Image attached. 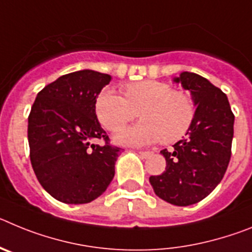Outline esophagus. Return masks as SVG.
Segmentation results:
<instances>
[{
    "label": "esophagus",
    "instance_id": "esophagus-1",
    "mask_svg": "<svg viewBox=\"0 0 252 252\" xmlns=\"http://www.w3.org/2000/svg\"><path fill=\"white\" fill-rule=\"evenodd\" d=\"M151 151H139V155L141 158H149L151 155Z\"/></svg>",
    "mask_w": 252,
    "mask_h": 252
}]
</instances>
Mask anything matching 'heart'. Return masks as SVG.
<instances>
[{
  "instance_id": "heart-1",
  "label": "heart",
  "mask_w": 252,
  "mask_h": 252,
  "mask_svg": "<svg viewBox=\"0 0 252 252\" xmlns=\"http://www.w3.org/2000/svg\"><path fill=\"white\" fill-rule=\"evenodd\" d=\"M125 97L113 90L101 91L94 110L98 121L111 132H117L136 119L142 121L116 136L126 146H144L161 140L171 144L186 136L195 117V104L188 93L157 81L130 83L124 88Z\"/></svg>"
}]
</instances>
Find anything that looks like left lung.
I'll use <instances>...</instances> for the list:
<instances>
[{"instance_id":"left-lung-1","label":"left lung","mask_w":252,"mask_h":252,"mask_svg":"<svg viewBox=\"0 0 252 252\" xmlns=\"http://www.w3.org/2000/svg\"><path fill=\"white\" fill-rule=\"evenodd\" d=\"M174 82L192 94L194 121L170 151H160L166 160L165 171L149 180L162 201L186 207L206 198L223 178L231 159L235 116L227 95L206 78L183 72Z\"/></svg>"}]
</instances>
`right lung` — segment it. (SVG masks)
I'll return each mask as SVG.
<instances>
[{"instance_id":"add662e5","label":"right lung","mask_w":252,"mask_h":252,"mask_svg":"<svg viewBox=\"0 0 252 252\" xmlns=\"http://www.w3.org/2000/svg\"><path fill=\"white\" fill-rule=\"evenodd\" d=\"M111 75L90 69L62 75L36 95L29 115L31 165L39 183L58 201L90 203L115 177L121 149L110 145L94 103ZM103 138L105 145L92 144Z\"/></svg>"}]
</instances>
